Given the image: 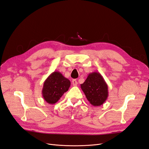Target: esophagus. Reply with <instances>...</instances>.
<instances>
[{
  "mask_svg": "<svg viewBox=\"0 0 149 149\" xmlns=\"http://www.w3.org/2000/svg\"><path fill=\"white\" fill-rule=\"evenodd\" d=\"M72 84L74 86H76L77 84H78V82H77L76 79H73L72 81Z\"/></svg>",
  "mask_w": 149,
  "mask_h": 149,
  "instance_id": "1",
  "label": "esophagus"
}]
</instances>
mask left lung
Returning <instances> with one entry per match:
<instances>
[{"label": "left lung", "instance_id": "obj_1", "mask_svg": "<svg viewBox=\"0 0 149 149\" xmlns=\"http://www.w3.org/2000/svg\"><path fill=\"white\" fill-rule=\"evenodd\" d=\"M81 88L90 104L94 107L104 104L109 96L107 84L97 71L89 74L84 83L81 84Z\"/></svg>", "mask_w": 149, "mask_h": 149}]
</instances>
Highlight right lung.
Segmentation results:
<instances>
[{
	"label": "right lung",
	"mask_w": 149,
	"mask_h": 149,
	"mask_svg": "<svg viewBox=\"0 0 149 149\" xmlns=\"http://www.w3.org/2000/svg\"><path fill=\"white\" fill-rule=\"evenodd\" d=\"M71 85L70 81L59 71L51 73L44 83L42 94L44 99L49 104L57 102L63 94L68 91Z\"/></svg>",
	"instance_id": "right-lung-1"
}]
</instances>
